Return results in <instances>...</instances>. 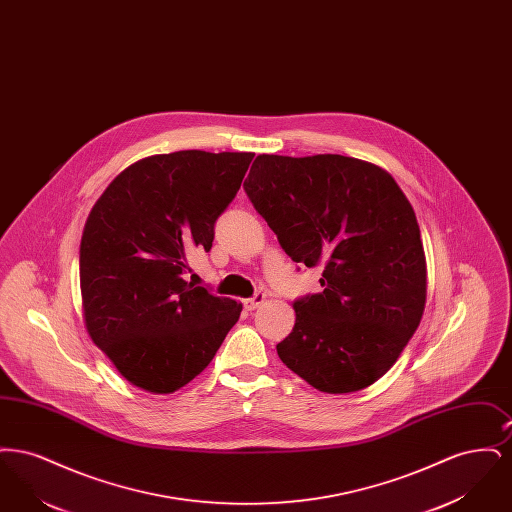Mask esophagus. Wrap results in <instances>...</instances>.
Listing matches in <instances>:
<instances>
[{
  "label": "esophagus",
  "instance_id": "34e87169",
  "mask_svg": "<svg viewBox=\"0 0 512 512\" xmlns=\"http://www.w3.org/2000/svg\"><path fill=\"white\" fill-rule=\"evenodd\" d=\"M265 299H267V293L257 292L255 295H253V297L245 299V309H247V311H253V309H257L259 305H263V303H265Z\"/></svg>",
  "mask_w": 512,
  "mask_h": 512
}]
</instances>
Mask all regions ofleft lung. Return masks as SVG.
Wrapping results in <instances>:
<instances>
[{
	"label": "left lung",
	"instance_id": "left-lung-1",
	"mask_svg": "<svg viewBox=\"0 0 512 512\" xmlns=\"http://www.w3.org/2000/svg\"><path fill=\"white\" fill-rule=\"evenodd\" d=\"M282 249L322 267V292L293 301L282 363L326 393L382 378L426 303V259L409 199L390 174L343 155H259L244 182Z\"/></svg>",
	"mask_w": 512,
	"mask_h": 512
}]
</instances>
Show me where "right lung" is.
Segmentation results:
<instances>
[{
	"label": "right lung",
	"mask_w": 512,
	"mask_h": 512,
	"mask_svg": "<svg viewBox=\"0 0 512 512\" xmlns=\"http://www.w3.org/2000/svg\"><path fill=\"white\" fill-rule=\"evenodd\" d=\"M255 153L199 149L146 157L107 186L80 242L90 338L122 376L172 393L209 365L242 305L186 282V255L209 251L215 222Z\"/></svg>",
	"instance_id": "right-lung-1"
}]
</instances>
